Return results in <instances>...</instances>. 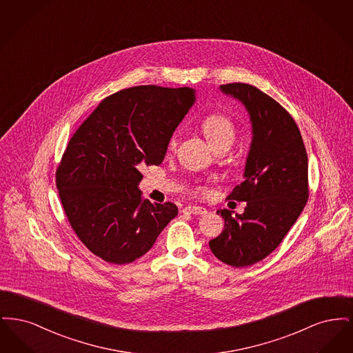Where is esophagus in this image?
<instances>
[{"label":"esophagus","instance_id":"esophagus-1","mask_svg":"<svg viewBox=\"0 0 353 353\" xmlns=\"http://www.w3.org/2000/svg\"><path fill=\"white\" fill-rule=\"evenodd\" d=\"M186 214H196V216H200V214H206L208 210L202 206H186L183 210Z\"/></svg>","mask_w":353,"mask_h":353}]
</instances>
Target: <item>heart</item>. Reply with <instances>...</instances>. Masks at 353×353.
I'll return each instance as SVG.
<instances>
[{"label":"heart","instance_id":"b5f03b06","mask_svg":"<svg viewBox=\"0 0 353 353\" xmlns=\"http://www.w3.org/2000/svg\"><path fill=\"white\" fill-rule=\"evenodd\" d=\"M202 134H205L209 144L214 148L219 144H229L232 145L234 143L235 127L233 121L225 115L221 114H212L202 120ZM180 134L179 131L173 132L169 136L167 143V151L174 152L179 145ZM194 192L200 196H206L209 193L208 186L205 185H196Z\"/></svg>","mask_w":353,"mask_h":353}]
</instances>
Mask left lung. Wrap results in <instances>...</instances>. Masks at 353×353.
Instances as JSON below:
<instances>
[{
	"instance_id": "left-lung-1",
	"label": "left lung",
	"mask_w": 353,
	"mask_h": 353,
	"mask_svg": "<svg viewBox=\"0 0 353 353\" xmlns=\"http://www.w3.org/2000/svg\"><path fill=\"white\" fill-rule=\"evenodd\" d=\"M221 90L246 107L252 140L245 180L228 197L246 201L245 212L233 217L219 210L225 229L209 246L223 263L246 268L274 252L301 216L308 200V159L295 120L278 101L252 84Z\"/></svg>"
}]
</instances>
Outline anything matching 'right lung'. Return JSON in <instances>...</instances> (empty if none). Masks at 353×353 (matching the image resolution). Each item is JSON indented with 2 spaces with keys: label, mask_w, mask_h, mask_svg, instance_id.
I'll list each match as a JSON object with an SVG mask.
<instances>
[{
  "label": "right lung",
  "mask_w": 353,
  "mask_h": 353,
  "mask_svg": "<svg viewBox=\"0 0 353 353\" xmlns=\"http://www.w3.org/2000/svg\"><path fill=\"white\" fill-rule=\"evenodd\" d=\"M194 103L188 87L137 85L104 98L68 141L55 180L68 222L103 261L143 256L179 213L173 202L143 200L140 169L160 165Z\"/></svg>",
  "instance_id": "add662e5"
}]
</instances>
